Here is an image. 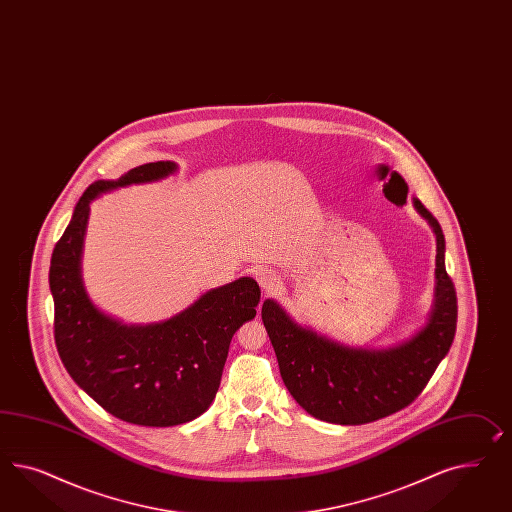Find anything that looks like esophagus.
<instances>
[{"label": "esophagus", "instance_id": "1", "mask_svg": "<svg viewBox=\"0 0 512 512\" xmlns=\"http://www.w3.org/2000/svg\"><path fill=\"white\" fill-rule=\"evenodd\" d=\"M255 277H257V281H259V285L263 287V291L266 294H270V292L276 291L277 285H279V277L276 276V272H272V270H257L255 272Z\"/></svg>", "mask_w": 512, "mask_h": 512}]
</instances>
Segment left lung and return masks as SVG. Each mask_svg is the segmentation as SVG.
<instances>
[{"label": "left lung", "mask_w": 512, "mask_h": 512, "mask_svg": "<svg viewBox=\"0 0 512 512\" xmlns=\"http://www.w3.org/2000/svg\"><path fill=\"white\" fill-rule=\"evenodd\" d=\"M419 214L436 233V302L427 326L389 350L337 345L300 328L274 302L263 304V322L276 350L279 373L307 414L337 425H363L395 414L419 397L456 332L455 283L445 270V238L438 220L419 199Z\"/></svg>", "instance_id": "left-lung-1"}]
</instances>
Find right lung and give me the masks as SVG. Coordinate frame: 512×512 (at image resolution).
I'll return each instance as SVG.
<instances>
[{
	"label": "right lung",
	"mask_w": 512,
	"mask_h": 512,
	"mask_svg": "<svg viewBox=\"0 0 512 512\" xmlns=\"http://www.w3.org/2000/svg\"><path fill=\"white\" fill-rule=\"evenodd\" d=\"M175 169L173 162H152L119 180L91 184L50 261L54 337L65 369L106 412L141 427H175L207 410L231 339L261 302L251 277L208 291L177 317L151 326H125L89 302L80 279L89 203L102 192L162 179Z\"/></svg>",
	"instance_id": "add662e5"
}]
</instances>
